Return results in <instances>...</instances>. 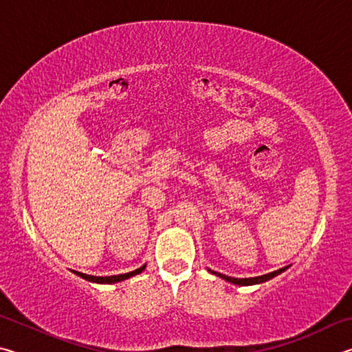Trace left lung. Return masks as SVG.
Masks as SVG:
<instances>
[{
    "instance_id": "1",
    "label": "left lung",
    "mask_w": 352,
    "mask_h": 352,
    "mask_svg": "<svg viewBox=\"0 0 352 352\" xmlns=\"http://www.w3.org/2000/svg\"><path fill=\"white\" fill-rule=\"evenodd\" d=\"M287 269H289V267H283V269L275 270V272H272V273H267V275L254 276V278H242V279H241V278H231V276H226V275H222V273H217V272H212V270H210V272H211V273H214V275H216V276L223 278L225 281H228V283H231V284H236V285H253V284H261V283L269 281V279L278 276L279 273H283L284 270H287Z\"/></svg>"
}]
</instances>
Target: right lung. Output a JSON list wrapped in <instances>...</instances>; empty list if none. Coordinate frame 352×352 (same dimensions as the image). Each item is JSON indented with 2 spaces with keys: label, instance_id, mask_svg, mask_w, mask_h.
Wrapping results in <instances>:
<instances>
[{
  "label": "right lung",
  "instance_id": "add662e5",
  "mask_svg": "<svg viewBox=\"0 0 352 352\" xmlns=\"http://www.w3.org/2000/svg\"><path fill=\"white\" fill-rule=\"evenodd\" d=\"M146 269V264L140 267V269H136L133 272H129V273H124V275H115V276H91V275H85V273H79V272H74L76 275H79L80 278L87 279V281H91V283H98V284H115L119 281H124V279H127L130 276H135L141 273L142 270Z\"/></svg>",
  "mask_w": 352,
  "mask_h": 352
}]
</instances>
